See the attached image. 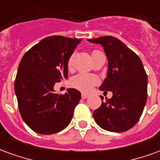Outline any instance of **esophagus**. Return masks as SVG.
Returning <instances> with one entry per match:
<instances>
[{
	"instance_id": "esophagus-1",
	"label": "esophagus",
	"mask_w": 160,
	"mask_h": 160,
	"mask_svg": "<svg viewBox=\"0 0 160 160\" xmlns=\"http://www.w3.org/2000/svg\"><path fill=\"white\" fill-rule=\"evenodd\" d=\"M81 98H84V99H85V98H88V94H87V93H82V94H81Z\"/></svg>"
}]
</instances>
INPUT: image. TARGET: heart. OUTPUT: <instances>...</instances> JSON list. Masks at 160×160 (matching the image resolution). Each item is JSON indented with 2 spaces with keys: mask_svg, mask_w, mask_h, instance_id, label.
<instances>
[{
  "mask_svg": "<svg viewBox=\"0 0 160 160\" xmlns=\"http://www.w3.org/2000/svg\"><path fill=\"white\" fill-rule=\"evenodd\" d=\"M98 52V50H93L92 52V56L95 55L96 53ZM73 58L74 56L71 55L69 58L68 60V68L71 69L73 66ZM98 83V79L93 75L87 74V73H79L75 76H73L70 80V85L73 88H76L78 90L82 91V92H88L91 90V88L93 87L94 85Z\"/></svg>",
  "mask_w": 160,
  "mask_h": 160,
  "instance_id": "obj_1",
  "label": "heart"
}]
</instances>
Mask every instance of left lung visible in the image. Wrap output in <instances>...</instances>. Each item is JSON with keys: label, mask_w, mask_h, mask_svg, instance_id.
Listing matches in <instances>:
<instances>
[{"label": "left lung", "mask_w": 160, "mask_h": 160, "mask_svg": "<svg viewBox=\"0 0 160 160\" xmlns=\"http://www.w3.org/2000/svg\"><path fill=\"white\" fill-rule=\"evenodd\" d=\"M100 43L108 58V73L99 89L113 93L93 112L99 126L111 132H124L137 123L148 98V75L141 60L121 40L111 36L88 39Z\"/></svg>", "instance_id": "left-lung-1"}]
</instances>
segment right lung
Wrapping results in <instances>:
<instances>
[{
  "mask_svg": "<svg viewBox=\"0 0 160 160\" xmlns=\"http://www.w3.org/2000/svg\"><path fill=\"white\" fill-rule=\"evenodd\" d=\"M80 39L50 36L41 40L23 56L14 90L21 118L36 133H58L69 124L81 95L76 89L65 94L54 86L68 78V60Z\"/></svg>",
  "mask_w": 160,
  "mask_h": 160,
  "instance_id": "right-lung-1",
  "label": "right lung"
}]
</instances>
